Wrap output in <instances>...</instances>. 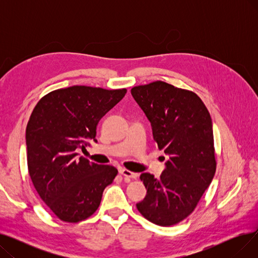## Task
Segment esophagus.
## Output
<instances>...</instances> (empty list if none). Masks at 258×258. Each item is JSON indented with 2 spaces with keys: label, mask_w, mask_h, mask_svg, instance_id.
Returning <instances> with one entry per match:
<instances>
[{
  "label": "esophagus",
  "mask_w": 258,
  "mask_h": 258,
  "mask_svg": "<svg viewBox=\"0 0 258 258\" xmlns=\"http://www.w3.org/2000/svg\"><path fill=\"white\" fill-rule=\"evenodd\" d=\"M119 172H120L122 175H124V177L130 178V179H136V178L138 177V174H137L136 172H133V171H131V170H128V169H125V168H121V169L119 170Z\"/></svg>",
  "instance_id": "34e87169"
}]
</instances>
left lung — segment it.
Returning a JSON list of instances; mask_svg holds the SVG:
<instances>
[{
  "mask_svg": "<svg viewBox=\"0 0 258 258\" xmlns=\"http://www.w3.org/2000/svg\"><path fill=\"white\" fill-rule=\"evenodd\" d=\"M131 93L151 122L158 148L169 158L160 178L141 173L147 191L137 209L156 225L178 224L195 210L214 177L210 114L196 93L164 81L135 87Z\"/></svg>",
  "mask_w": 258,
  "mask_h": 258,
  "instance_id": "obj_1",
  "label": "left lung"
}]
</instances>
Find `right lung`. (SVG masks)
Instances as JSON below:
<instances>
[{
  "mask_svg": "<svg viewBox=\"0 0 258 258\" xmlns=\"http://www.w3.org/2000/svg\"><path fill=\"white\" fill-rule=\"evenodd\" d=\"M125 93L73 86L50 92L35 105L26 128L29 174L40 199L59 220L88 219L117 175L114 166L90 162L77 152L92 140L97 142L99 120Z\"/></svg>",
  "mask_w": 258,
  "mask_h": 258,
  "instance_id": "obj_1",
  "label": "right lung"
}]
</instances>
